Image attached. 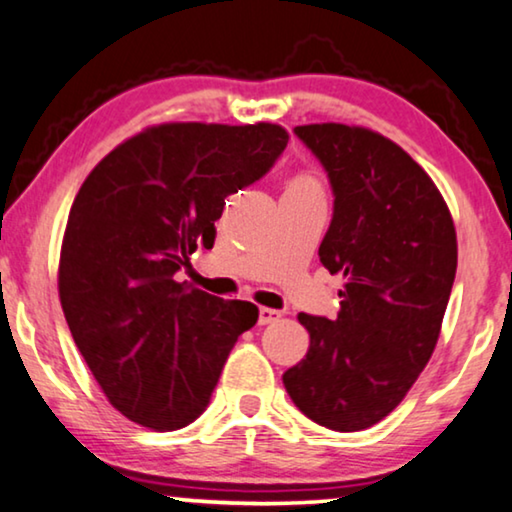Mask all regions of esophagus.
<instances>
[{
	"instance_id": "1",
	"label": "esophagus",
	"mask_w": 512,
	"mask_h": 512,
	"mask_svg": "<svg viewBox=\"0 0 512 512\" xmlns=\"http://www.w3.org/2000/svg\"><path fill=\"white\" fill-rule=\"evenodd\" d=\"M279 318H281L279 311L268 309V307L258 309V325H270V323H274V321H279Z\"/></svg>"
}]
</instances>
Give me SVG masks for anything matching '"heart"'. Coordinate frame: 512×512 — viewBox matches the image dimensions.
<instances>
[{
    "label": "heart",
    "instance_id": "b5f03b06",
    "mask_svg": "<svg viewBox=\"0 0 512 512\" xmlns=\"http://www.w3.org/2000/svg\"><path fill=\"white\" fill-rule=\"evenodd\" d=\"M293 182H295V184H311L309 180H302V177H298V180H293Z\"/></svg>",
    "mask_w": 512,
    "mask_h": 512
}]
</instances>
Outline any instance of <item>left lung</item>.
<instances>
[{"instance_id": "left-lung-1", "label": "left lung", "mask_w": 512, "mask_h": 512, "mask_svg": "<svg viewBox=\"0 0 512 512\" xmlns=\"http://www.w3.org/2000/svg\"><path fill=\"white\" fill-rule=\"evenodd\" d=\"M293 131L328 173L335 205L318 256L346 284L335 321L298 316L309 351L284 385L309 420L358 432L388 416L432 358L457 235L429 175L381 133L346 124Z\"/></svg>"}]
</instances>
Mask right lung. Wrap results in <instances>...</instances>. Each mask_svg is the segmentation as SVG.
I'll return each instance as SVG.
<instances>
[{
	"mask_svg": "<svg viewBox=\"0 0 512 512\" xmlns=\"http://www.w3.org/2000/svg\"><path fill=\"white\" fill-rule=\"evenodd\" d=\"M286 143L277 124H161L117 145L80 187L59 300L108 402L138 425L194 422L256 325V305L177 284L175 272L198 244L212 247L226 196L261 180Z\"/></svg>",
	"mask_w": 512,
	"mask_h": 512,
	"instance_id": "right-lung-1",
	"label": "right lung"
}]
</instances>
